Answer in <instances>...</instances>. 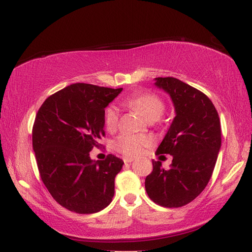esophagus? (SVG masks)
<instances>
[{
	"instance_id": "1",
	"label": "esophagus",
	"mask_w": 252,
	"mask_h": 252,
	"mask_svg": "<svg viewBox=\"0 0 252 252\" xmlns=\"http://www.w3.org/2000/svg\"><path fill=\"white\" fill-rule=\"evenodd\" d=\"M123 161H125L126 164L131 163L133 161V158H123Z\"/></svg>"
}]
</instances>
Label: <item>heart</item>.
Listing matches in <instances>:
<instances>
[{"mask_svg":"<svg viewBox=\"0 0 252 252\" xmlns=\"http://www.w3.org/2000/svg\"><path fill=\"white\" fill-rule=\"evenodd\" d=\"M126 103L132 108L140 112L146 120H157L164 111V101L162 98L149 92L133 95L132 97L126 100ZM118 117L119 116H118V109L116 106L110 105L107 107L104 114V121L107 129L110 131L115 129L118 125ZM149 145H151V140L144 135L122 134L118 136L114 142L116 151L130 157L140 155L144 147Z\"/></svg>","mask_w":252,"mask_h":252,"instance_id":"b5f03b06","label":"heart"}]
</instances>
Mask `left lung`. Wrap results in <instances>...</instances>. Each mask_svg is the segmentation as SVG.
<instances>
[{
  "label": "left lung",
  "instance_id": "obj_1",
  "mask_svg": "<svg viewBox=\"0 0 252 252\" xmlns=\"http://www.w3.org/2000/svg\"><path fill=\"white\" fill-rule=\"evenodd\" d=\"M155 81L170 95L175 109L156 154H169L173 160L169 170L153 160L145 189L157 205L179 208L194 200L210 181L221 148L220 118L212 101L199 90L172 77Z\"/></svg>",
  "mask_w": 252,
  "mask_h": 252
}]
</instances>
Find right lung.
<instances>
[{
  "label": "right lung",
  "instance_id": "add662e5",
  "mask_svg": "<svg viewBox=\"0 0 252 252\" xmlns=\"http://www.w3.org/2000/svg\"><path fill=\"white\" fill-rule=\"evenodd\" d=\"M121 91L74 83L47 97L35 116L32 147L40 176L52 197L72 212H98L114 197L123 161L111 154L95 161L90 152L100 145L105 108Z\"/></svg>",
  "mask_w": 252,
  "mask_h": 252
}]
</instances>
